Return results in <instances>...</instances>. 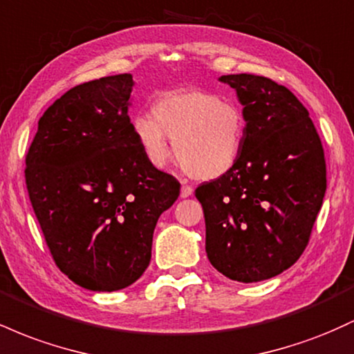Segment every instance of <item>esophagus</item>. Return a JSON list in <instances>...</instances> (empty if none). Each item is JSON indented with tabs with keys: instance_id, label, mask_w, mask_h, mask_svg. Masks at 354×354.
I'll list each match as a JSON object with an SVG mask.
<instances>
[{
	"instance_id": "obj_1",
	"label": "esophagus",
	"mask_w": 354,
	"mask_h": 354,
	"mask_svg": "<svg viewBox=\"0 0 354 354\" xmlns=\"http://www.w3.org/2000/svg\"><path fill=\"white\" fill-rule=\"evenodd\" d=\"M193 194V188H191L189 185H186V183H183L181 185V198H188Z\"/></svg>"
}]
</instances>
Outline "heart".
I'll return each mask as SVG.
<instances>
[{
  "mask_svg": "<svg viewBox=\"0 0 354 354\" xmlns=\"http://www.w3.org/2000/svg\"><path fill=\"white\" fill-rule=\"evenodd\" d=\"M151 114L133 120V135L149 165L163 168L174 154L198 180H216L238 163L246 136L241 108L216 93L203 89L165 91Z\"/></svg>",
  "mask_w": 354,
  "mask_h": 354,
  "instance_id": "1",
  "label": "heart"
}]
</instances>
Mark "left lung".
<instances>
[{
  "mask_svg": "<svg viewBox=\"0 0 354 354\" xmlns=\"http://www.w3.org/2000/svg\"><path fill=\"white\" fill-rule=\"evenodd\" d=\"M246 120L238 163L194 191L205 211L206 253L241 283L270 279L306 250L326 191L323 145L308 109L265 76L226 75Z\"/></svg>",
  "mask_w": 354,
  "mask_h": 354,
  "instance_id": "obj_1",
  "label": "left lung"
}]
</instances>
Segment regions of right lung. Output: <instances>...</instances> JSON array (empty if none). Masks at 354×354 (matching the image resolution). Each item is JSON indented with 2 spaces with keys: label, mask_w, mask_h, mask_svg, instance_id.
<instances>
[{
  "label": "right lung",
  "mask_w": 354,
  "mask_h": 354,
  "mask_svg": "<svg viewBox=\"0 0 354 354\" xmlns=\"http://www.w3.org/2000/svg\"><path fill=\"white\" fill-rule=\"evenodd\" d=\"M133 76L78 84L38 121L26 153L28 196L61 273L91 291L135 283L151 259L158 218L180 181L148 163L128 108Z\"/></svg>",
  "instance_id": "right-lung-1"
}]
</instances>
